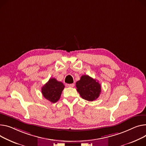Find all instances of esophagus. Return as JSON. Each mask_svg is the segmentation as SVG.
Returning <instances> with one entry per match:
<instances>
[{
    "label": "esophagus",
    "instance_id": "obj_1",
    "mask_svg": "<svg viewBox=\"0 0 146 146\" xmlns=\"http://www.w3.org/2000/svg\"><path fill=\"white\" fill-rule=\"evenodd\" d=\"M67 86L69 87H73L74 86V84H68Z\"/></svg>",
    "mask_w": 146,
    "mask_h": 146
}]
</instances>
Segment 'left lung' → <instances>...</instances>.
Here are the masks:
<instances>
[{
	"label": "left lung",
	"mask_w": 146,
	"mask_h": 146,
	"mask_svg": "<svg viewBox=\"0 0 146 146\" xmlns=\"http://www.w3.org/2000/svg\"><path fill=\"white\" fill-rule=\"evenodd\" d=\"M76 87L82 98L90 102L96 100L101 93L100 84L88 75L81 77L76 82Z\"/></svg>",
	"instance_id": "8db88e82"
}]
</instances>
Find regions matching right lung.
Here are the masks:
<instances>
[{
  "instance_id": "add662e5",
  "label": "right lung",
  "mask_w": 146,
  "mask_h": 146,
  "mask_svg": "<svg viewBox=\"0 0 146 146\" xmlns=\"http://www.w3.org/2000/svg\"><path fill=\"white\" fill-rule=\"evenodd\" d=\"M64 88L63 83L51 78L42 87V93L45 99L52 103H56L60 98Z\"/></svg>"
}]
</instances>
